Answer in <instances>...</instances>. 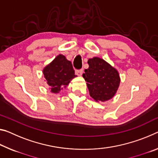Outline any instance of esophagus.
I'll list each match as a JSON object with an SVG mask.
<instances>
[{"label":"esophagus","mask_w":158,"mask_h":158,"mask_svg":"<svg viewBox=\"0 0 158 158\" xmlns=\"http://www.w3.org/2000/svg\"><path fill=\"white\" fill-rule=\"evenodd\" d=\"M75 73H76L77 75H78V76H81L82 74H83V70L82 69L76 70V71H75Z\"/></svg>","instance_id":"1"}]
</instances>
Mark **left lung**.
<instances>
[{"label": "left lung", "instance_id": "left-lung-1", "mask_svg": "<svg viewBox=\"0 0 158 158\" xmlns=\"http://www.w3.org/2000/svg\"><path fill=\"white\" fill-rule=\"evenodd\" d=\"M88 64L89 68L84 70L82 76L86 81L90 96L96 102L112 99L121 81L117 69L98 57L89 59Z\"/></svg>", "mask_w": 158, "mask_h": 158}]
</instances>
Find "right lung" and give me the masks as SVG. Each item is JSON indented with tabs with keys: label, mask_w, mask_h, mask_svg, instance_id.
<instances>
[{
	"label": "right lung",
	"mask_w": 158,
	"mask_h": 158,
	"mask_svg": "<svg viewBox=\"0 0 158 158\" xmlns=\"http://www.w3.org/2000/svg\"><path fill=\"white\" fill-rule=\"evenodd\" d=\"M42 72L52 94H58L77 77L72 62L62 54L58 55L48 64Z\"/></svg>",
	"instance_id": "1"
}]
</instances>
